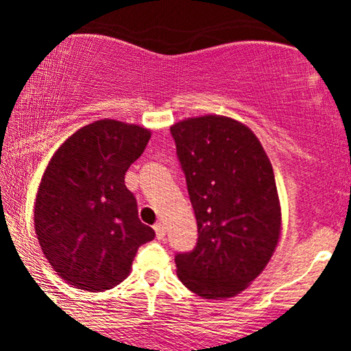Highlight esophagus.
<instances>
[{
  "label": "esophagus",
  "instance_id": "esophagus-1",
  "mask_svg": "<svg viewBox=\"0 0 351 351\" xmlns=\"http://www.w3.org/2000/svg\"><path fill=\"white\" fill-rule=\"evenodd\" d=\"M155 232H156V238L158 239H165L166 237V227L162 223H156L155 225Z\"/></svg>",
  "mask_w": 351,
  "mask_h": 351
}]
</instances>
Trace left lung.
I'll return each instance as SVG.
<instances>
[{
  "label": "left lung",
  "instance_id": "obj_1",
  "mask_svg": "<svg viewBox=\"0 0 351 351\" xmlns=\"http://www.w3.org/2000/svg\"><path fill=\"white\" fill-rule=\"evenodd\" d=\"M198 243L177 254V276L203 299H228L263 271L281 237L271 162L246 124L222 114L172 124Z\"/></svg>",
  "mask_w": 351,
  "mask_h": 351
}]
</instances>
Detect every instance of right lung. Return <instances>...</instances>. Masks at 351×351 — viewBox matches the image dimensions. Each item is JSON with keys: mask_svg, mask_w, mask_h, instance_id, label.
<instances>
[{"mask_svg": "<svg viewBox=\"0 0 351 351\" xmlns=\"http://www.w3.org/2000/svg\"><path fill=\"white\" fill-rule=\"evenodd\" d=\"M150 129L99 119L78 129L52 155L35 199L41 251L62 280L102 292L126 280L137 249L155 238L124 185Z\"/></svg>", "mask_w": 351, "mask_h": 351, "instance_id": "obj_1", "label": "right lung"}]
</instances>
